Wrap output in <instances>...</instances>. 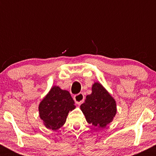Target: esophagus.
<instances>
[{
    "mask_svg": "<svg viewBox=\"0 0 156 156\" xmlns=\"http://www.w3.org/2000/svg\"><path fill=\"white\" fill-rule=\"evenodd\" d=\"M73 99H74V101L77 104H80V103H82L84 101V95L83 93H79V94H76V95L74 96V98H73Z\"/></svg>",
    "mask_w": 156,
    "mask_h": 156,
    "instance_id": "esophagus-1",
    "label": "esophagus"
}]
</instances>
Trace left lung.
I'll return each instance as SVG.
<instances>
[{
    "label": "left lung",
    "mask_w": 156,
    "mask_h": 156,
    "mask_svg": "<svg viewBox=\"0 0 156 156\" xmlns=\"http://www.w3.org/2000/svg\"><path fill=\"white\" fill-rule=\"evenodd\" d=\"M92 94L87 96L80 109L89 124L105 128L114 119L117 113L116 102L101 83L92 85Z\"/></svg>",
    "instance_id": "1"
}]
</instances>
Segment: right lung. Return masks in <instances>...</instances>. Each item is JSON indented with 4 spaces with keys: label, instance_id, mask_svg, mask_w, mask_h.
I'll list each match as a JSON object with an SVG mask.
<instances>
[{
    "label": "right lung",
    "instance_id": "right-lung-1",
    "mask_svg": "<svg viewBox=\"0 0 156 156\" xmlns=\"http://www.w3.org/2000/svg\"><path fill=\"white\" fill-rule=\"evenodd\" d=\"M69 92L53 87L39 105V117L49 129L55 130L63 125L69 111L76 108Z\"/></svg>",
    "mask_w": 156,
    "mask_h": 156
}]
</instances>
